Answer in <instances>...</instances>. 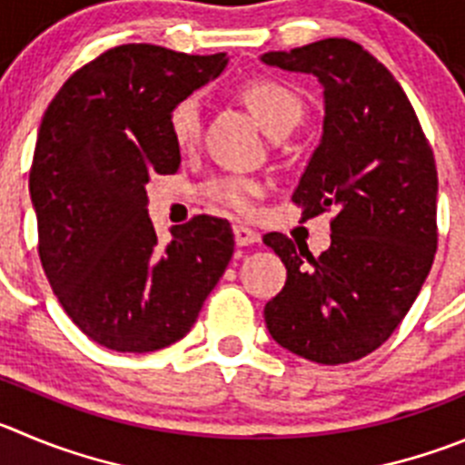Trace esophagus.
Returning <instances> with one entry per match:
<instances>
[{
	"label": "esophagus",
	"instance_id": "obj_1",
	"mask_svg": "<svg viewBox=\"0 0 465 465\" xmlns=\"http://www.w3.org/2000/svg\"><path fill=\"white\" fill-rule=\"evenodd\" d=\"M233 241H236L238 247L259 245V242H262V236H259V232H254L252 227H247V224H236V227H233Z\"/></svg>",
	"mask_w": 465,
	"mask_h": 465
}]
</instances>
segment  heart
<instances>
[{
	"instance_id": "b5f03b06",
	"label": "heart",
	"mask_w": 465,
	"mask_h": 465,
	"mask_svg": "<svg viewBox=\"0 0 465 465\" xmlns=\"http://www.w3.org/2000/svg\"><path fill=\"white\" fill-rule=\"evenodd\" d=\"M242 101L252 112L263 133L272 140H282L301 125L305 116V103L289 84L280 80H254L242 86ZM169 137L181 151H188L197 144L202 133V101L199 95H183L172 105L167 114ZM203 193L213 202L233 211H247L250 202L262 193V185L245 176H220L206 183Z\"/></svg>"
}]
</instances>
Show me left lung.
<instances>
[{
    "label": "left lung",
    "instance_id": "1",
    "mask_svg": "<svg viewBox=\"0 0 465 465\" xmlns=\"http://www.w3.org/2000/svg\"><path fill=\"white\" fill-rule=\"evenodd\" d=\"M262 62L323 86V134L292 199L307 218L337 211L319 257L284 233L263 236L286 266L263 310L268 332L312 362H353L392 335L431 271L433 151L399 82L358 43L323 38Z\"/></svg>",
    "mask_w": 465,
    "mask_h": 465
}]
</instances>
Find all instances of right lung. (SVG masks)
Returning a JSON list of instances; mask_svg holds the SVG:
<instances>
[{
	"mask_svg": "<svg viewBox=\"0 0 465 465\" xmlns=\"http://www.w3.org/2000/svg\"><path fill=\"white\" fill-rule=\"evenodd\" d=\"M227 54L112 47L73 73L38 130L29 194L52 292L95 344L149 353L190 332L233 254L227 220L197 215L160 245L146 183L173 173L176 101L218 77Z\"/></svg>",
	"mask_w": 465,
	"mask_h": 465,
	"instance_id": "add662e5",
	"label": "right lung"
}]
</instances>
